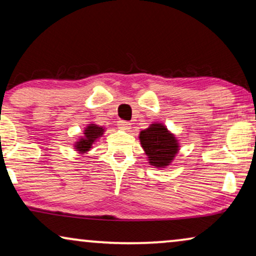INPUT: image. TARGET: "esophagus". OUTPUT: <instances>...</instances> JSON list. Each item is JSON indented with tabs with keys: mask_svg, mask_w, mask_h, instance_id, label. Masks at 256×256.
<instances>
[{
	"mask_svg": "<svg viewBox=\"0 0 256 256\" xmlns=\"http://www.w3.org/2000/svg\"><path fill=\"white\" fill-rule=\"evenodd\" d=\"M118 128L122 129V130H128V129H130V124L127 121H124V120L118 121Z\"/></svg>",
	"mask_w": 256,
	"mask_h": 256,
	"instance_id": "1",
	"label": "esophagus"
}]
</instances>
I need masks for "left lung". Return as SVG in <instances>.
Here are the masks:
<instances>
[{
  "label": "left lung",
  "instance_id": "obj_1",
  "mask_svg": "<svg viewBox=\"0 0 256 256\" xmlns=\"http://www.w3.org/2000/svg\"><path fill=\"white\" fill-rule=\"evenodd\" d=\"M140 142L150 166L155 168L169 166L180 152V143L172 132L168 130L163 124H150L140 132Z\"/></svg>",
  "mask_w": 256,
  "mask_h": 256
}]
</instances>
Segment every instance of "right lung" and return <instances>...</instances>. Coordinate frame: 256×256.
I'll use <instances>...</instances> for the list:
<instances>
[{
  "mask_svg": "<svg viewBox=\"0 0 256 256\" xmlns=\"http://www.w3.org/2000/svg\"><path fill=\"white\" fill-rule=\"evenodd\" d=\"M104 129L101 126L96 124H90L84 129V136L74 143L76 152L79 154H87L92 149V146L96 140H99L104 135Z\"/></svg>",
  "mask_w": 256,
  "mask_h": 256,
  "instance_id": "obj_1",
  "label": "right lung"
}]
</instances>
